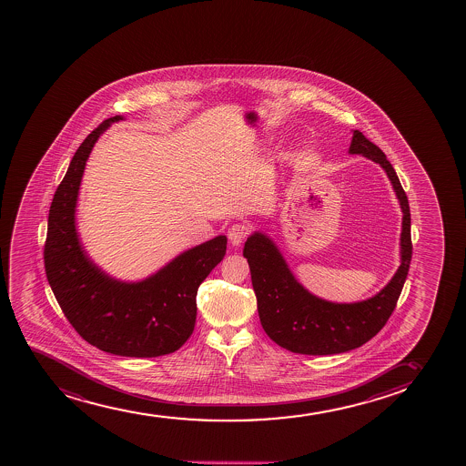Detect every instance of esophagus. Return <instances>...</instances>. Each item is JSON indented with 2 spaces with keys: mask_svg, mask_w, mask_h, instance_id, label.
<instances>
[{
  "mask_svg": "<svg viewBox=\"0 0 466 466\" xmlns=\"http://www.w3.org/2000/svg\"><path fill=\"white\" fill-rule=\"evenodd\" d=\"M250 233H252V225L246 224V222L233 224L230 228H228V239H230L233 246H241L242 241H244Z\"/></svg>",
  "mask_w": 466,
  "mask_h": 466,
  "instance_id": "obj_1",
  "label": "esophagus"
}]
</instances>
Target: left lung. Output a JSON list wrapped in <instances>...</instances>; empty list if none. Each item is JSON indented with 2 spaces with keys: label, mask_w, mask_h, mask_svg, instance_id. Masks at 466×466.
Masks as SVG:
<instances>
[{
  "label": "left lung",
  "mask_w": 466,
  "mask_h": 466,
  "mask_svg": "<svg viewBox=\"0 0 466 466\" xmlns=\"http://www.w3.org/2000/svg\"><path fill=\"white\" fill-rule=\"evenodd\" d=\"M350 154H360L384 167L402 208L401 266L390 283L373 299L336 305L317 299L297 283L273 242L255 233L247 239L244 257L250 266L262 328L279 347L292 353L327 356L364 345L384 328L395 310L412 259L410 208L395 169L384 152L362 132L354 130Z\"/></svg>",
  "instance_id": "8db88e82"
}]
</instances>
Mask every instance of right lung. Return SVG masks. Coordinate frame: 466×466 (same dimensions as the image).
Wrapping results in <instances>:
<instances>
[{
	"label": "right lung",
	"mask_w": 466,
	"mask_h": 466,
	"mask_svg": "<svg viewBox=\"0 0 466 466\" xmlns=\"http://www.w3.org/2000/svg\"><path fill=\"white\" fill-rule=\"evenodd\" d=\"M119 119H106L84 139L56 189L43 250L45 272L65 317L84 340L116 356L157 358L174 353L191 338L198 286L224 259L227 238L194 247L141 283H119L90 262L76 233V200L93 146Z\"/></svg>",
	"instance_id": "add662e5"
}]
</instances>
